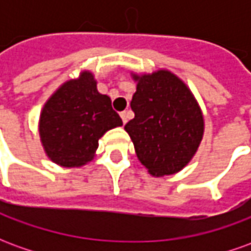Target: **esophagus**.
Wrapping results in <instances>:
<instances>
[{"label":"esophagus","mask_w":251,"mask_h":251,"mask_svg":"<svg viewBox=\"0 0 251 251\" xmlns=\"http://www.w3.org/2000/svg\"><path fill=\"white\" fill-rule=\"evenodd\" d=\"M120 115H121V118H122V122H124V124H126V122H127V120H129V111H122Z\"/></svg>","instance_id":"1"}]
</instances>
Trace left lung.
Wrapping results in <instances>:
<instances>
[{
	"mask_svg": "<svg viewBox=\"0 0 251 251\" xmlns=\"http://www.w3.org/2000/svg\"><path fill=\"white\" fill-rule=\"evenodd\" d=\"M130 102L134 118L125 125L137 157L153 176L174 175L198 151L204 131L203 114L185 83L167 70L136 75Z\"/></svg>",
	"mask_w": 251,
	"mask_h": 251,
	"instance_id": "obj_1",
	"label": "left lung"
}]
</instances>
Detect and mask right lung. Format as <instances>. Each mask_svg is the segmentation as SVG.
Masks as SVG:
<instances>
[{"label": "right lung", "mask_w": 251, "mask_h": 251, "mask_svg": "<svg viewBox=\"0 0 251 251\" xmlns=\"http://www.w3.org/2000/svg\"><path fill=\"white\" fill-rule=\"evenodd\" d=\"M121 125L109 97L98 93L94 75L84 71L47 100L39 131L47 156L57 165L74 168L91 161L99 138Z\"/></svg>", "instance_id": "add662e5"}]
</instances>
